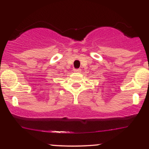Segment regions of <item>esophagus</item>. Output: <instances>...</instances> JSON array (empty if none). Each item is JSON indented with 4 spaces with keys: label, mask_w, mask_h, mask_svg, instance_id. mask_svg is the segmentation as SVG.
Returning <instances> with one entry per match:
<instances>
[{
    "label": "esophagus",
    "mask_w": 149,
    "mask_h": 149,
    "mask_svg": "<svg viewBox=\"0 0 149 149\" xmlns=\"http://www.w3.org/2000/svg\"><path fill=\"white\" fill-rule=\"evenodd\" d=\"M73 71H74L75 73H81V69H74L73 70Z\"/></svg>",
    "instance_id": "1"
}]
</instances>
